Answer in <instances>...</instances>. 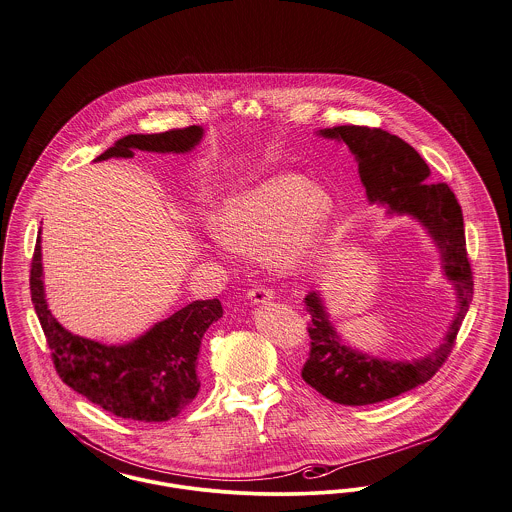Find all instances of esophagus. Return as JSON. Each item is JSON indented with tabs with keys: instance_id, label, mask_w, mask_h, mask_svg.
<instances>
[{
	"instance_id": "1",
	"label": "esophagus",
	"mask_w": 512,
	"mask_h": 512,
	"mask_svg": "<svg viewBox=\"0 0 512 512\" xmlns=\"http://www.w3.org/2000/svg\"><path fill=\"white\" fill-rule=\"evenodd\" d=\"M247 297H249L255 305H268V303H272V301L276 299L274 293L270 292V290H265V288H253V290H249Z\"/></svg>"
}]
</instances>
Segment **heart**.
<instances>
[{
	"label": "heart",
	"mask_w": 512,
	"mask_h": 512,
	"mask_svg": "<svg viewBox=\"0 0 512 512\" xmlns=\"http://www.w3.org/2000/svg\"><path fill=\"white\" fill-rule=\"evenodd\" d=\"M328 192L301 174H278L226 195L213 232L242 253H263L280 272H299L317 257L332 219Z\"/></svg>",
	"instance_id": "heart-1"
}]
</instances>
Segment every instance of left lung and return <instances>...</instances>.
<instances>
[{
    "mask_svg": "<svg viewBox=\"0 0 512 512\" xmlns=\"http://www.w3.org/2000/svg\"><path fill=\"white\" fill-rule=\"evenodd\" d=\"M317 136L349 147L359 165V178L370 205L386 209V217H409L424 228L438 249L443 278L455 295L453 318L432 351L418 359H384L351 347L341 338L320 290L307 293L311 315V355L303 380L340 405H374L428 382L445 363L472 301V272L466 257L461 205L447 184L430 182V167L420 153L380 128L334 126Z\"/></svg>",
    "mask_w": 512,
    "mask_h": 512,
    "instance_id": "8db88e82",
    "label": "left lung"
}]
</instances>
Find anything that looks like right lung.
I'll return each mask as SVG.
<instances>
[{
  "mask_svg": "<svg viewBox=\"0 0 512 512\" xmlns=\"http://www.w3.org/2000/svg\"><path fill=\"white\" fill-rule=\"evenodd\" d=\"M203 136V126L195 124L163 134H128L94 161L130 159L134 149L190 153ZM40 234L32 257L30 293L61 380L101 409L128 420L165 422L182 413L199 391L197 355L203 334L222 317L219 299L194 301L119 345L76 336L49 311Z\"/></svg>",
  "mask_w": 512,
  "mask_h": 512,
  "instance_id": "obj_1",
  "label": "right lung"
}]
</instances>
